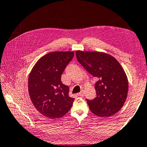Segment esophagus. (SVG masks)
Returning a JSON list of instances; mask_svg holds the SVG:
<instances>
[{
  "label": "esophagus",
  "instance_id": "34e87169",
  "mask_svg": "<svg viewBox=\"0 0 147 147\" xmlns=\"http://www.w3.org/2000/svg\"><path fill=\"white\" fill-rule=\"evenodd\" d=\"M77 95H78V96H84V93H83V91H82V92H80V93H78Z\"/></svg>",
  "mask_w": 147,
  "mask_h": 147
}]
</instances>
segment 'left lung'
Listing matches in <instances>:
<instances>
[{
	"mask_svg": "<svg viewBox=\"0 0 147 147\" xmlns=\"http://www.w3.org/2000/svg\"><path fill=\"white\" fill-rule=\"evenodd\" d=\"M76 54L80 64L98 79L95 85L96 96L86 99L90 111L100 117L117 113L125 103L128 92V81L121 64L105 53L78 51Z\"/></svg>",
	"mask_w": 147,
	"mask_h": 147,
	"instance_id": "left-lung-1",
	"label": "left lung"
}]
</instances>
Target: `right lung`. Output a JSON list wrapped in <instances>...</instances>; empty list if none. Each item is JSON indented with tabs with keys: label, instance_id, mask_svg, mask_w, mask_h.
Segmentation results:
<instances>
[{
	"label": "right lung",
	"instance_id": "add662e5",
	"mask_svg": "<svg viewBox=\"0 0 147 147\" xmlns=\"http://www.w3.org/2000/svg\"><path fill=\"white\" fill-rule=\"evenodd\" d=\"M73 52H54L40 58L28 79V92L33 105L40 114L57 119L70 110L74 98L68 95V86L61 75L74 57Z\"/></svg>",
	"mask_w": 147,
	"mask_h": 147
}]
</instances>
